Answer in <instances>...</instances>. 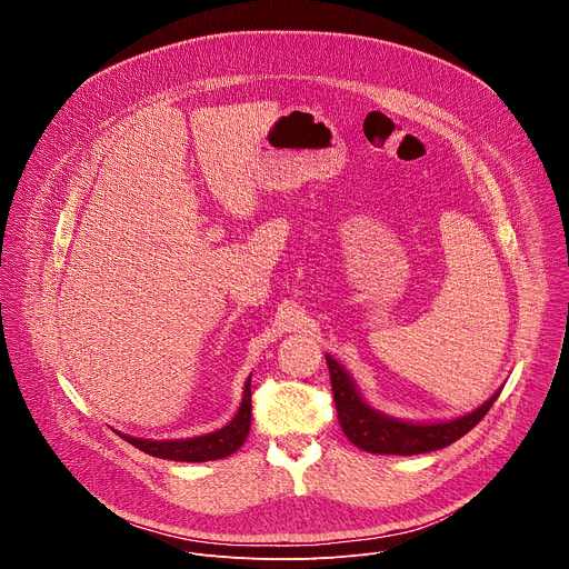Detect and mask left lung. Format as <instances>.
Returning a JSON list of instances; mask_svg holds the SVG:
<instances>
[{
  "instance_id": "left-lung-1",
  "label": "left lung",
  "mask_w": 569,
  "mask_h": 569,
  "mask_svg": "<svg viewBox=\"0 0 569 569\" xmlns=\"http://www.w3.org/2000/svg\"><path fill=\"white\" fill-rule=\"evenodd\" d=\"M327 365L331 371V387L338 408L340 426L347 439L358 446L360 450L373 455H423L439 448H446L470 432L483 417L491 410V405L500 396L498 389L489 400L481 402L477 410L450 419V421H430V423H415L393 419L389 415L378 412L376 408L362 398L358 385L347 373V369L327 353Z\"/></svg>"
}]
</instances>
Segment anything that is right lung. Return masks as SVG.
Segmentation results:
<instances>
[{"label":"right lung","instance_id":"add662e5","mask_svg":"<svg viewBox=\"0 0 569 569\" xmlns=\"http://www.w3.org/2000/svg\"><path fill=\"white\" fill-rule=\"evenodd\" d=\"M252 376L242 389V400L236 417L220 430L191 437V439H164V441H152V439H137L128 437L123 432H117L121 439L132 443L146 455L159 457V459H173V461H213L224 459L233 455L242 443H246L250 435V421H252V389H250Z\"/></svg>","mask_w":569,"mask_h":569}]
</instances>
